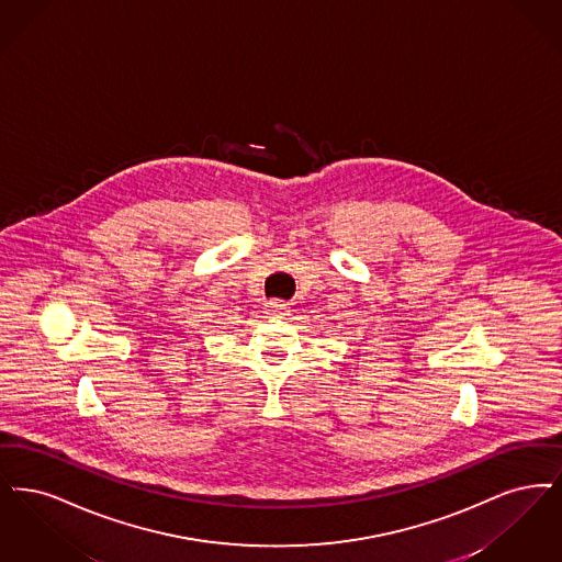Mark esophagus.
I'll list each match as a JSON object with an SVG mask.
<instances>
[{
	"label": "esophagus",
	"mask_w": 562,
	"mask_h": 562,
	"mask_svg": "<svg viewBox=\"0 0 562 562\" xmlns=\"http://www.w3.org/2000/svg\"><path fill=\"white\" fill-rule=\"evenodd\" d=\"M265 313H267L269 317H285V315L290 313V304L279 302V300H272V302H267Z\"/></svg>",
	"instance_id": "34e87169"
}]
</instances>
